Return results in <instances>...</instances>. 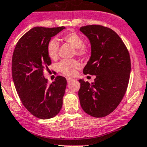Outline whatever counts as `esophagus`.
Here are the masks:
<instances>
[{"label":"esophagus","mask_w":147,"mask_h":147,"mask_svg":"<svg viewBox=\"0 0 147 147\" xmlns=\"http://www.w3.org/2000/svg\"><path fill=\"white\" fill-rule=\"evenodd\" d=\"M66 80H67V82H70L71 81L73 80V79H72V78H69V77H67Z\"/></svg>","instance_id":"1"}]
</instances>
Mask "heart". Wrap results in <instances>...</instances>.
<instances>
[{"mask_svg":"<svg viewBox=\"0 0 147 147\" xmlns=\"http://www.w3.org/2000/svg\"><path fill=\"white\" fill-rule=\"evenodd\" d=\"M63 40L75 49V54L80 57H85L90 53V48L85 45L83 42L82 37L76 32H69L63 37ZM58 52V42L57 40L52 39L49 41L47 45V53L48 57L52 60H55L57 57ZM80 65L78 60L75 59L62 60L56 65V69L58 72L67 76H71L75 74L77 69Z\"/></svg>","mask_w":147,"mask_h":147,"instance_id":"obj_1","label":"heart"}]
</instances>
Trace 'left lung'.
Masks as SVG:
<instances>
[{"mask_svg":"<svg viewBox=\"0 0 147 147\" xmlns=\"http://www.w3.org/2000/svg\"><path fill=\"white\" fill-rule=\"evenodd\" d=\"M80 30L91 45V57L83 73L96 76L91 84L79 80L80 102L90 116L104 117L117 107L127 91L131 71L129 53L110 28L92 25L82 26Z\"/></svg>","mask_w":147,"mask_h":147,"instance_id":"8db88e82","label":"left lung"}]
</instances>
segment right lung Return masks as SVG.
<instances>
[{"mask_svg": "<svg viewBox=\"0 0 147 147\" xmlns=\"http://www.w3.org/2000/svg\"><path fill=\"white\" fill-rule=\"evenodd\" d=\"M65 28H32L20 38L13 52L12 76L16 91L25 107L39 119L54 117L63 106L66 79L57 76L49 84L43 69L51 64L47 43Z\"/></svg>", "mask_w": 147, "mask_h": 147, "instance_id": "1", "label": "right lung"}]
</instances>
